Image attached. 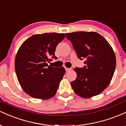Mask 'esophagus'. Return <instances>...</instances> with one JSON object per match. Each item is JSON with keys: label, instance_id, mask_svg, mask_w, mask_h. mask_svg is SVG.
Segmentation results:
<instances>
[{"label": "esophagus", "instance_id": "esophagus-1", "mask_svg": "<svg viewBox=\"0 0 126 126\" xmlns=\"http://www.w3.org/2000/svg\"><path fill=\"white\" fill-rule=\"evenodd\" d=\"M65 69H66V72H69V71H70V70H71V68H67V67H65Z\"/></svg>", "mask_w": 126, "mask_h": 126}]
</instances>
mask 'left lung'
Segmentation results:
<instances>
[{
    "label": "left lung",
    "mask_w": 126,
    "mask_h": 126,
    "mask_svg": "<svg viewBox=\"0 0 126 126\" xmlns=\"http://www.w3.org/2000/svg\"><path fill=\"white\" fill-rule=\"evenodd\" d=\"M79 59H84L86 66L76 67L77 77L71 82L76 95L90 98L100 94L110 83L116 66V58L111 45L96 32L66 33Z\"/></svg>",
    "instance_id": "left-lung-1"
}]
</instances>
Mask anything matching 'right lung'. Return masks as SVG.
Listing matches in <instances>:
<instances>
[{
  "label": "right lung",
  "instance_id": "right-lung-1",
  "mask_svg": "<svg viewBox=\"0 0 126 126\" xmlns=\"http://www.w3.org/2000/svg\"><path fill=\"white\" fill-rule=\"evenodd\" d=\"M63 33L35 34L25 40L16 54L15 69L20 85L34 98L48 99L54 96L65 74L63 67L47 63L55 57L57 44L65 38Z\"/></svg>",
  "mask_w": 126,
  "mask_h": 126
}]
</instances>
